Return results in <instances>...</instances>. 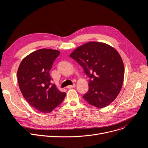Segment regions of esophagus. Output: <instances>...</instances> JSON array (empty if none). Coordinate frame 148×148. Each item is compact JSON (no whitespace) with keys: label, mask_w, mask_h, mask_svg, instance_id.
<instances>
[{"label":"esophagus","mask_w":148,"mask_h":148,"mask_svg":"<svg viewBox=\"0 0 148 148\" xmlns=\"http://www.w3.org/2000/svg\"><path fill=\"white\" fill-rule=\"evenodd\" d=\"M75 87V84H73V85H72V86H68L67 87V88H74Z\"/></svg>","instance_id":"1"}]
</instances>
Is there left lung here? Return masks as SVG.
Returning <instances> with one entry per match:
<instances>
[{
  "mask_svg": "<svg viewBox=\"0 0 148 148\" xmlns=\"http://www.w3.org/2000/svg\"><path fill=\"white\" fill-rule=\"evenodd\" d=\"M70 56L90 78L89 90L83 98L98 108L112 102L121 90L124 78L123 63L118 52L107 44L90 41Z\"/></svg>",
  "mask_w": 148,
  "mask_h": 148,
  "instance_id": "left-lung-1",
  "label": "left lung"
}]
</instances>
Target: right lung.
<instances>
[{"label":"right lung","mask_w":148,"mask_h":148,"mask_svg":"<svg viewBox=\"0 0 148 148\" xmlns=\"http://www.w3.org/2000/svg\"><path fill=\"white\" fill-rule=\"evenodd\" d=\"M56 50L43 49L26 56L17 70L19 88L34 109L43 113L51 112L64 100L66 93L51 83L50 71L60 55Z\"/></svg>","instance_id":"obj_1"}]
</instances>
